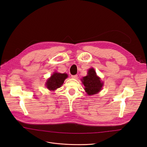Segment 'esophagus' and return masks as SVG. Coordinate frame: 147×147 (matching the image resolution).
I'll use <instances>...</instances> for the list:
<instances>
[{
	"label": "esophagus",
	"instance_id": "1",
	"mask_svg": "<svg viewBox=\"0 0 147 147\" xmlns=\"http://www.w3.org/2000/svg\"><path fill=\"white\" fill-rule=\"evenodd\" d=\"M71 77H72V78H75V79H77L78 78V75H72L71 76Z\"/></svg>",
	"mask_w": 147,
	"mask_h": 147
}]
</instances>
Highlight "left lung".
<instances>
[{"label":"left lung","mask_w":147,"mask_h":147,"mask_svg":"<svg viewBox=\"0 0 147 147\" xmlns=\"http://www.w3.org/2000/svg\"><path fill=\"white\" fill-rule=\"evenodd\" d=\"M82 82L84 86V90L89 96L98 93L102 90V88L104 85L103 82H102L100 78L97 76L93 68L88 70L87 75L83 77Z\"/></svg>","instance_id":"obj_1"}]
</instances>
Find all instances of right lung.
<instances>
[{"mask_svg":"<svg viewBox=\"0 0 147 147\" xmlns=\"http://www.w3.org/2000/svg\"><path fill=\"white\" fill-rule=\"evenodd\" d=\"M67 77L68 75L67 74H61L55 72L47 80L45 83L46 86L49 90L55 91L63 85L64 80Z\"/></svg>","mask_w":147,"mask_h":147,"instance_id":"right-lung-1","label":"right lung"}]
</instances>
